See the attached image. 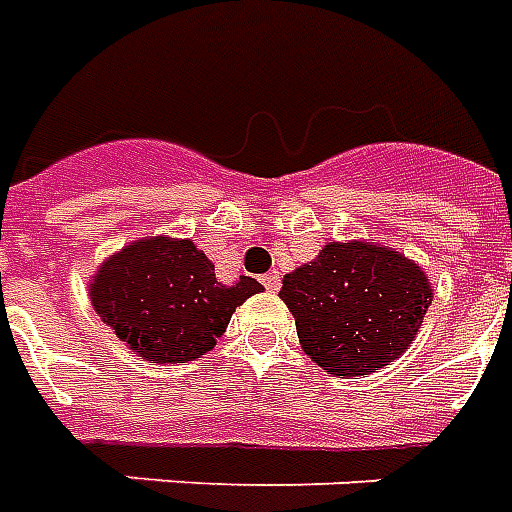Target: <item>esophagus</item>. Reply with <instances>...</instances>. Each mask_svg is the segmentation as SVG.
<instances>
[{
	"instance_id": "34e87169",
	"label": "esophagus",
	"mask_w": 512,
	"mask_h": 512,
	"mask_svg": "<svg viewBox=\"0 0 512 512\" xmlns=\"http://www.w3.org/2000/svg\"><path fill=\"white\" fill-rule=\"evenodd\" d=\"M261 283L267 291H278L280 288V275L278 272H267V275H261Z\"/></svg>"
}]
</instances>
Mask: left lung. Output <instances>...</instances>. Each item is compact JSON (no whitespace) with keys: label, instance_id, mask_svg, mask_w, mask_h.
<instances>
[{"label":"left lung","instance_id":"1","mask_svg":"<svg viewBox=\"0 0 512 512\" xmlns=\"http://www.w3.org/2000/svg\"><path fill=\"white\" fill-rule=\"evenodd\" d=\"M302 351L329 375H370L399 359L432 305L416 261L372 242H329L280 288Z\"/></svg>","mask_w":512,"mask_h":512}]
</instances>
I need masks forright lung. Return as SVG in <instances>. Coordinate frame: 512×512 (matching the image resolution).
Wrapping results in <instances>:
<instances>
[{
    "instance_id": "1",
    "label": "right lung",
    "mask_w": 512,
    "mask_h": 512,
    "mask_svg": "<svg viewBox=\"0 0 512 512\" xmlns=\"http://www.w3.org/2000/svg\"><path fill=\"white\" fill-rule=\"evenodd\" d=\"M259 291V280L248 275L224 286L213 261L191 240L148 237L110 256L91 280L88 297L137 356L186 364L205 356L234 310Z\"/></svg>"
}]
</instances>
